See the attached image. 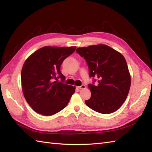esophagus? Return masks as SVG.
<instances>
[{
	"mask_svg": "<svg viewBox=\"0 0 152 152\" xmlns=\"http://www.w3.org/2000/svg\"><path fill=\"white\" fill-rule=\"evenodd\" d=\"M78 89H85L86 87V86L85 85H82V86H79V87H78Z\"/></svg>",
	"mask_w": 152,
	"mask_h": 152,
	"instance_id": "esophagus-1",
	"label": "esophagus"
}]
</instances>
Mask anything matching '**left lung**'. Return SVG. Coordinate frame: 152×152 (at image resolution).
Returning <instances> with one entry per match:
<instances>
[{
  "label": "left lung",
  "mask_w": 152,
  "mask_h": 152,
  "mask_svg": "<svg viewBox=\"0 0 152 152\" xmlns=\"http://www.w3.org/2000/svg\"><path fill=\"white\" fill-rule=\"evenodd\" d=\"M76 52L85 59L89 77L93 78V83L88 85L91 96L85 101L87 106L104 114L118 110L127 99L131 87L124 57L104 44L78 48ZM96 79L98 84L95 86Z\"/></svg>",
  "instance_id": "left-lung-1"
}]
</instances>
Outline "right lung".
Instances as JSON below:
<instances>
[{
	"label": "right lung",
	"mask_w": 152,
	"mask_h": 152,
	"mask_svg": "<svg viewBox=\"0 0 152 152\" xmlns=\"http://www.w3.org/2000/svg\"><path fill=\"white\" fill-rule=\"evenodd\" d=\"M76 48L45 46L24 63L21 74L23 93L28 104L38 114L51 115L62 110L75 92L74 87L64 83L65 77L60 69Z\"/></svg>",
	"instance_id": "add662e5"
}]
</instances>
